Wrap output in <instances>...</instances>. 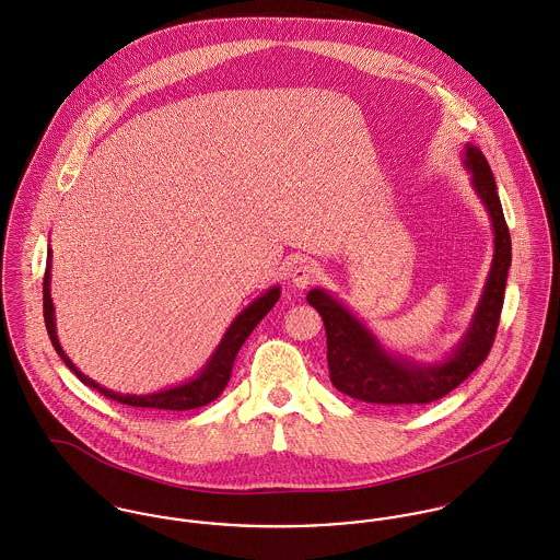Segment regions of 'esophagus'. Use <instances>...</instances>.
<instances>
[{"instance_id": "34e87169", "label": "esophagus", "mask_w": 560, "mask_h": 560, "mask_svg": "<svg viewBox=\"0 0 560 560\" xmlns=\"http://www.w3.org/2000/svg\"><path fill=\"white\" fill-rule=\"evenodd\" d=\"M295 287L300 289H306L311 284H315L320 278V267L315 260H302L300 265L293 267V273H291Z\"/></svg>"}]
</instances>
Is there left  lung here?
<instances>
[{
    "mask_svg": "<svg viewBox=\"0 0 560 560\" xmlns=\"http://www.w3.org/2000/svg\"><path fill=\"white\" fill-rule=\"evenodd\" d=\"M466 165L472 170V183L489 211L495 233L491 271L468 336L451 360L435 366H409L388 355L369 329L351 317L336 300L325 291L313 289L306 300L317 308L325 325L327 369L338 393L373 405L405 407L433 402L464 384L487 360L500 325L506 273L511 267V235L491 167L477 147H468Z\"/></svg>",
    "mask_w": 560,
    "mask_h": 560,
    "instance_id": "left-lung-1",
    "label": "left lung"
}]
</instances>
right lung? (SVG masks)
<instances>
[{"mask_svg": "<svg viewBox=\"0 0 560 560\" xmlns=\"http://www.w3.org/2000/svg\"><path fill=\"white\" fill-rule=\"evenodd\" d=\"M280 298V289H269L262 298H258L256 302H252L243 313H241L237 319L233 320V325L229 327L222 345L218 347L215 355L211 358V362L207 364V369L200 373V377L183 384V386H176V388H170V390H163V393H155V395H147V397H136V395H118V393H112L107 388H101L98 384H94L92 380H88L83 373L78 371V366L69 360V355L62 351L60 342H58V336H56V323H54V304H51V295H49V265H47V271H45V280H43V308H45V327H47V334L51 338V345L54 349L58 351V355L65 360V364L80 377L81 382L88 386V388H94L96 393H101L103 397L107 399L118 400L122 405H131V407H142V409H172V411H185V409H196V407H202L211 400L218 399L229 380H231V373H233V364H235V358L240 353L241 345L245 342V338L252 334V329L260 323V319L273 308V304L278 302Z\"/></svg>", "mask_w": 560, "mask_h": 560, "instance_id": "add662e5", "label": "right lung"}]
</instances>
